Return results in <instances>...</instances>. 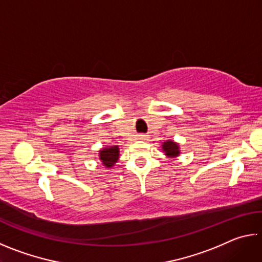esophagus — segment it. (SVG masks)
Here are the masks:
<instances>
[{
    "label": "esophagus",
    "instance_id": "esophagus-1",
    "mask_svg": "<svg viewBox=\"0 0 262 262\" xmlns=\"http://www.w3.org/2000/svg\"><path fill=\"white\" fill-rule=\"evenodd\" d=\"M140 139H141V140H143V139H145V135H140Z\"/></svg>",
    "mask_w": 262,
    "mask_h": 262
}]
</instances>
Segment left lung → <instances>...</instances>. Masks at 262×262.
<instances>
[{"mask_svg":"<svg viewBox=\"0 0 262 262\" xmlns=\"http://www.w3.org/2000/svg\"><path fill=\"white\" fill-rule=\"evenodd\" d=\"M162 148H163V151L165 152L167 157H177V156H179V154H180L179 144L171 140L164 142V143L162 144Z\"/></svg>","mask_w":262,"mask_h":262,"instance_id":"1","label":"left lung"}]
</instances>
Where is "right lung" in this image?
<instances>
[{
    "mask_svg": "<svg viewBox=\"0 0 262 262\" xmlns=\"http://www.w3.org/2000/svg\"><path fill=\"white\" fill-rule=\"evenodd\" d=\"M119 147L112 145L108 148H103L99 150V159L101 164L106 167H112L119 159Z\"/></svg>",
    "mask_w": 262,
    "mask_h": 262,
    "instance_id": "add662e5",
    "label": "right lung"
}]
</instances>
